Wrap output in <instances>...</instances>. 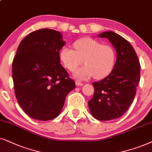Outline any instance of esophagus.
<instances>
[{
  "label": "esophagus",
  "mask_w": 152,
  "mask_h": 152,
  "mask_svg": "<svg viewBox=\"0 0 152 152\" xmlns=\"http://www.w3.org/2000/svg\"><path fill=\"white\" fill-rule=\"evenodd\" d=\"M76 85L77 86H82L83 85V83H81L80 81H78V80H76Z\"/></svg>",
  "instance_id": "1"
}]
</instances>
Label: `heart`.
Instances as JSON below:
<instances>
[{"mask_svg": "<svg viewBox=\"0 0 152 152\" xmlns=\"http://www.w3.org/2000/svg\"><path fill=\"white\" fill-rule=\"evenodd\" d=\"M74 49L64 46L60 51V60L64 67L74 72L83 63L86 66L74 73L79 79H88L94 76L101 80L109 76L114 69L117 60L115 48L108 44H102L98 40L83 37L74 42Z\"/></svg>", "mask_w": 152, "mask_h": 152, "instance_id": "heart-1", "label": "heart"}]
</instances>
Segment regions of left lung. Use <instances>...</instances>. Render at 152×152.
Wrapping results in <instances>:
<instances>
[{"mask_svg":"<svg viewBox=\"0 0 152 152\" xmlns=\"http://www.w3.org/2000/svg\"><path fill=\"white\" fill-rule=\"evenodd\" d=\"M98 36L108 39L116 50L117 60L109 76L92 83L94 92L88 106L94 118L108 121L122 116L134 99L140 78V64L134 48L122 36L112 31Z\"/></svg>","mask_w":152,"mask_h":152,"instance_id":"8db88e82","label":"left lung"}]
</instances>
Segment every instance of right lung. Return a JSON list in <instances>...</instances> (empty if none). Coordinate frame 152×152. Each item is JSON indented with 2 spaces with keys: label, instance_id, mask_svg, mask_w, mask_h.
<instances>
[{
  "label": "right lung",
  "instance_id": "1",
  "mask_svg": "<svg viewBox=\"0 0 152 152\" xmlns=\"http://www.w3.org/2000/svg\"><path fill=\"white\" fill-rule=\"evenodd\" d=\"M64 44L60 32L42 28L28 34L18 46L12 62L14 88L20 106L31 118L57 117L66 95L76 88L60 64Z\"/></svg>",
  "mask_w": 152,
  "mask_h": 152
}]
</instances>
